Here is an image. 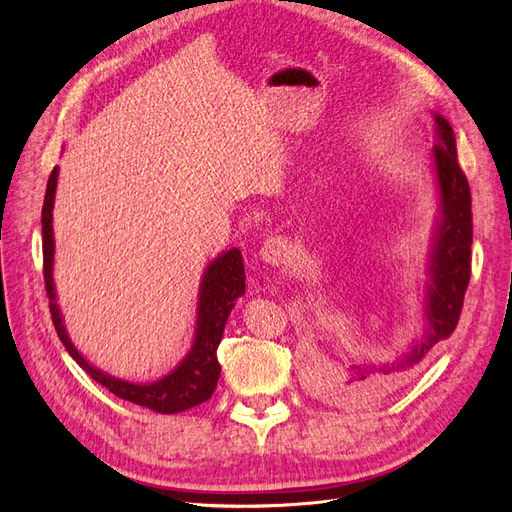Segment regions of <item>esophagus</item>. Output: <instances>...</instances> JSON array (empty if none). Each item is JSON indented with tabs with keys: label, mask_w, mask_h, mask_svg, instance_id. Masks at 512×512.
Masks as SVG:
<instances>
[{
	"label": "esophagus",
	"mask_w": 512,
	"mask_h": 512,
	"mask_svg": "<svg viewBox=\"0 0 512 512\" xmlns=\"http://www.w3.org/2000/svg\"><path fill=\"white\" fill-rule=\"evenodd\" d=\"M290 254V245L284 237H269L260 247V258L269 265H282Z\"/></svg>",
	"instance_id": "obj_1"
}]
</instances>
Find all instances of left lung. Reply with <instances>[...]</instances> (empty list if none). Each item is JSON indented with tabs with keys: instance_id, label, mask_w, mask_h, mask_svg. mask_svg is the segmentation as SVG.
Returning <instances> with one entry per match:
<instances>
[{
	"instance_id": "8db88e82",
	"label": "left lung",
	"mask_w": 512,
	"mask_h": 512,
	"mask_svg": "<svg viewBox=\"0 0 512 512\" xmlns=\"http://www.w3.org/2000/svg\"><path fill=\"white\" fill-rule=\"evenodd\" d=\"M438 143L433 147L442 196V224L431 254V286L427 297L429 331L406 354L386 363H354L337 369L316 363L318 389L337 401L378 399L393 386L410 380L427 361L429 352L457 327L463 297L472 273V196L470 183L457 160L451 123L436 115Z\"/></svg>"
}]
</instances>
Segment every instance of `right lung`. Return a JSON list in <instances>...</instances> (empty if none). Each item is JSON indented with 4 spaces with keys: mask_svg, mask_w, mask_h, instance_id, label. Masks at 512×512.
<instances>
[{
    "mask_svg": "<svg viewBox=\"0 0 512 512\" xmlns=\"http://www.w3.org/2000/svg\"><path fill=\"white\" fill-rule=\"evenodd\" d=\"M55 185H57V168L51 170L49 183H46L44 205H42V271H44V288L49 297L51 318L55 331L66 346L72 359L79 363L87 374L94 378L104 389L117 395L119 399L132 401L136 406L149 408L160 414H175L190 410L198 404L207 401L220 378V361H218V346L222 342L224 324L228 320L230 309L235 307V301L245 292V271L241 252L230 250L218 260H213L203 286H200V305H198V329L192 352L185 356L183 363L170 371V374L153 384H132L117 378L102 374L100 369L91 367L79 354L66 335L64 324H61L59 309L55 303V288H53V200H55Z\"/></svg>",
    "mask_w": 512,
    "mask_h": 512,
    "instance_id": "obj_1",
    "label": "right lung"
}]
</instances>
